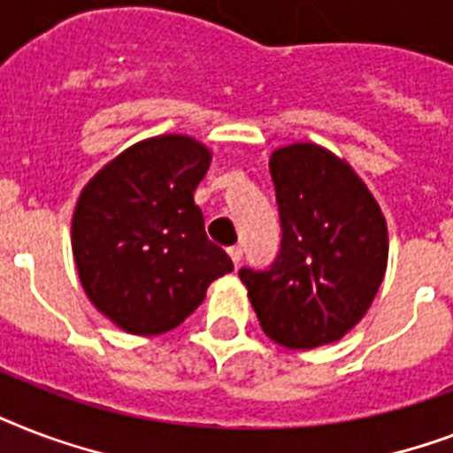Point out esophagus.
<instances>
[{
  "instance_id": "34e87169",
  "label": "esophagus",
  "mask_w": 453,
  "mask_h": 453,
  "mask_svg": "<svg viewBox=\"0 0 453 453\" xmlns=\"http://www.w3.org/2000/svg\"><path fill=\"white\" fill-rule=\"evenodd\" d=\"M227 254H230V258H233L234 265H240L244 251H242V247H230V249H227Z\"/></svg>"
}]
</instances>
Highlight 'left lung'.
Returning <instances> with one entry per match:
<instances>
[{
    "mask_svg": "<svg viewBox=\"0 0 453 453\" xmlns=\"http://www.w3.org/2000/svg\"><path fill=\"white\" fill-rule=\"evenodd\" d=\"M282 242L273 265L242 268L263 331L284 348L334 343L365 317L388 263V230L357 173L319 145L270 157Z\"/></svg>",
    "mask_w": 453,
    "mask_h": 453,
    "instance_id": "obj_1",
    "label": "left lung"
}]
</instances>
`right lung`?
Returning a JSON list of instances; mask_svg holds the SVG:
<instances>
[{
	"instance_id": "1",
	"label": "right lung",
	"mask_w": 453,
	"mask_h": 453,
	"mask_svg": "<svg viewBox=\"0 0 453 453\" xmlns=\"http://www.w3.org/2000/svg\"><path fill=\"white\" fill-rule=\"evenodd\" d=\"M211 152L188 136L141 141L96 173L73 216V254L96 308L129 334H164L233 270L206 237L195 190Z\"/></svg>"
}]
</instances>
